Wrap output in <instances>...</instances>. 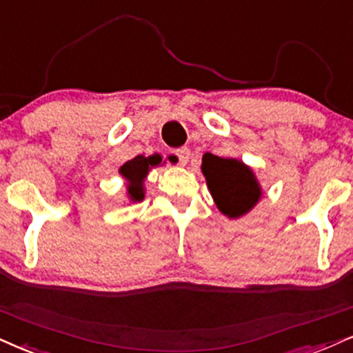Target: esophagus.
Here are the masks:
<instances>
[{
    "mask_svg": "<svg viewBox=\"0 0 353 353\" xmlns=\"http://www.w3.org/2000/svg\"><path fill=\"white\" fill-rule=\"evenodd\" d=\"M176 157H178V160H180V163L181 165H186L190 162V159H191V150L188 149V147H181V149H178L176 152Z\"/></svg>",
    "mask_w": 353,
    "mask_h": 353,
    "instance_id": "34e87169",
    "label": "esophagus"
}]
</instances>
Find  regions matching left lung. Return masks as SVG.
I'll return each instance as SVG.
<instances>
[{"instance_id": "8db88e82", "label": "left lung", "mask_w": 353, "mask_h": 353, "mask_svg": "<svg viewBox=\"0 0 353 353\" xmlns=\"http://www.w3.org/2000/svg\"><path fill=\"white\" fill-rule=\"evenodd\" d=\"M201 172L217 210L229 219L245 216L262 199L263 191L254 170L242 160L224 159L206 152Z\"/></svg>"}]
</instances>
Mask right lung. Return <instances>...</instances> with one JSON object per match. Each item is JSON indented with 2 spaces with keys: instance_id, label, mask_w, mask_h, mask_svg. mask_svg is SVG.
Returning a JSON list of instances; mask_svg holds the SVG:
<instances>
[{
  "instance_id": "1",
  "label": "right lung",
  "mask_w": 353,
  "mask_h": 353,
  "mask_svg": "<svg viewBox=\"0 0 353 353\" xmlns=\"http://www.w3.org/2000/svg\"><path fill=\"white\" fill-rule=\"evenodd\" d=\"M160 163H162V155L159 154L149 157L137 155L136 159L129 160L119 168L121 176L125 180V196H128L129 203H141L145 198L143 181H145L150 170L159 167Z\"/></svg>"
}]
</instances>
